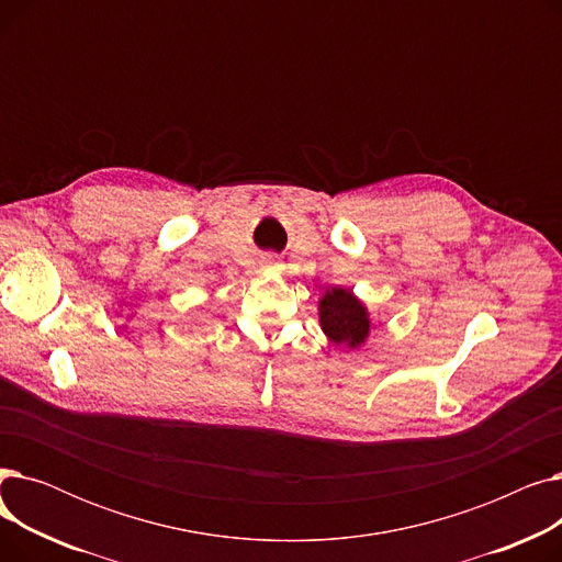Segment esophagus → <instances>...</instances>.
Listing matches in <instances>:
<instances>
[{
  "mask_svg": "<svg viewBox=\"0 0 562 562\" xmlns=\"http://www.w3.org/2000/svg\"><path fill=\"white\" fill-rule=\"evenodd\" d=\"M263 266H269V269H278L280 259H278L276 255H266V257H263Z\"/></svg>",
  "mask_w": 562,
  "mask_h": 562,
  "instance_id": "obj_1",
  "label": "esophagus"
}]
</instances>
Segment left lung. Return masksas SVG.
I'll return each mask as SVG.
<instances>
[{
	"instance_id": "left-lung-1",
	"label": "left lung",
	"mask_w": 562,
	"mask_h": 562,
	"mask_svg": "<svg viewBox=\"0 0 562 562\" xmlns=\"http://www.w3.org/2000/svg\"><path fill=\"white\" fill-rule=\"evenodd\" d=\"M369 316L360 301L346 289H333L321 301V328L335 344L360 346L369 335Z\"/></svg>"
}]
</instances>
